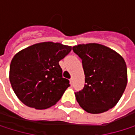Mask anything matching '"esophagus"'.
Instances as JSON below:
<instances>
[{
  "label": "esophagus",
  "instance_id": "esophagus-1",
  "mask_svg": "<svg viewBox=\"0 0 135 135\" xmlns=\"http://www.w3.org/2000/svg\"><path fill=\"white\" fill-rule=\"evenodd\" d=\"M70 83H73V81H74V79H73V78H71V79H70Z\"/></svg>",
  "mask_w": 135,
  "mask_h": 135
}]
</instances>
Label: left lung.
I'll use <instances>...</instances> for the list:
<instances>
[{
	"instance_id": "8db88e82",
	"label": "left lung",
	"mask_w": 135,
	"mask_h": 135,
	"mask_svg": "<svg viewBox=\"0 0 135 135\" xmlns=\"http://www.w3.org/2000/svg\"><path fill=\"white\" fill-rule=\"evenodd\" d=\"M73 51L82 60L85 85L75 93L78 103L90 113H101L113 108L127 84L124 59L115 51L98 44H79Z\"/></svg>"
}]
</instances>
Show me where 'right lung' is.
<instances>
[{"instance_id":"obj_1","label":"right lung","mask_w":135,"mask_h":135,"mask_svg":"<svg viewBox=\"0 0 135 135\" xmlns=\"http://www.w3.org/2000/svg\"><path fill=\"white\" fill-rule=\"evenodd\" d=\"M71 47L44 42L31 45L13 56L9 81L18 99L28 107L44 109L58 102L70 84L62 77L59 61Z\"/></svg>"}]
</instances>
